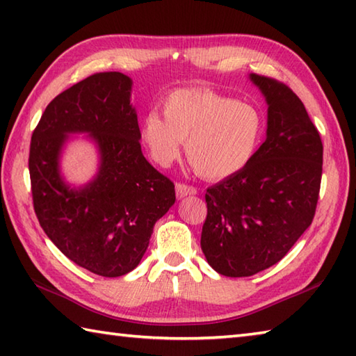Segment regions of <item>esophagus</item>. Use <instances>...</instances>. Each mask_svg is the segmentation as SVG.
Masks as SVG:
<instances>
[{
  "instance_id": "34e87169",
  "label": "esophagus",
  "mask_w": 356,
  "mask_h": 356,
  "mask_svg": "<svg viewBox=\"0 0 356 356\" xmlns=\"http://www.w3.org/2000/svg\"><path fill=\"white\" fill-rule=\"evenodd\" d=\"M197 190L194 188L193 185H188V184H176V194L179 199H182L185 196H190V194H196Z\"/></svg>"
}]
</instances>
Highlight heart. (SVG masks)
I'll return each instance as SVG.
<instances>
[{
    "instance_id": "b5f03b06",
    "label": "heart",
    "mask_w": 356,
    "mask_h": 356,
    "mask_svg": "<svg viewBox=\"0 0 356 356\" xmlns=\"http://www.w3.org/2000/svg\"><path fill=\"white\" fill-rule=\"evenodd\" d=\"M163 116L143 117L140 136L152 160L170 166L186 140V159L207 180L234 176L252 162L262 142L266 120L252 103L213 89L174 90L163 102Z\"/></svg>"
}]
</instances>
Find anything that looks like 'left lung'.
<instances>
[{"label": "left lung", "mask_w": 356, "mask_h": 356, "mask_svg": "<svg viewBox=\"0 0 356 356\" xmlns=\"http://www.w3.org/2000/svg\"><path fill=\"white\" fill-rule=\"evenodd\" d=\"M268 103L267 138L245 168L210 186L200 247L218 273L245 277L289 253L315 218L323 142L285 83L252 74Z\"/></svg>", "instance_id": "8db88e82"}]
</instances>
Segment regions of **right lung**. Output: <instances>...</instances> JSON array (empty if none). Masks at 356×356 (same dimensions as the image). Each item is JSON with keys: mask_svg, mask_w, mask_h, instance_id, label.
I'll return each instance as SVG.
<instances>
[{"mask_svg": "<svg viewBox=\"0 0 356 356\" xmlns=\"http://www.w3.org/2000/svg\"><path fill=\"white\" fill-rule=\"evenodd\" d=\"M132 81L120 72H97L47 104L32 132L29 174L41 228L76 266L104 277L134 270L156 222L176 200L174 184L142 154ZM89 131L99 145V176L71 191L58 172L67 134Z\"/></svg>", "mask_w": 356, "mask_h": 356, "instance_id": "right-lung-1", "label": "right lung"}]
</instances>
